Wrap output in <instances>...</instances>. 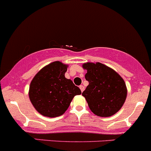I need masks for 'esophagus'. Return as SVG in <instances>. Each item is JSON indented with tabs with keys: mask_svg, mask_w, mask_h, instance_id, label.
Returning <instances> with one entry per match:
<instances>
[{
	"mask_svg": "<svg viewBox=\"0 0 151 151\" xmlns=\"http://www.w3.org/2000/svg\"><path fill=\"white\" fill-rule=\"evenodd\" d=\"M80 90H81V91L83 92V91H84V88H84V86L83 85H80Z\"/></svg>",
	"mask_w": 151,
	"mask_h": 151,
	"instance_id": "obj_1",
	"label": "esophagus"
}]
</instances>
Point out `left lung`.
Instances as JSON below:
<instances>
[{
    "label": "left lung",
    "mask_w": 151,
    "mask_h": 151,
    "mask_svg": "<svg viewBox=\"0 0 151 151\" xmlns=\"http://www.w3.org/2000/svg\"><path fill=\"white\" fill-rule=\"evenodd\" d=\"M86 80L88 82L82 93L91 112L101 117L112 116L122 107L127 98L126 84L118 73L101 63H87Z\"/></svg>",
    "instance_id": "8db88e82"
}]
</instances>
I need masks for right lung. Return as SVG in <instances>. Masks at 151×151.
I'll list each match as a JSON object with an SVG mask.
<instances>
[{"label": "right lung", "instance_id": "right-lung-1", "mask_svg": "<svg viewBox=\"0 0 151 151\" xmlns=\"http://www.w3.org/2000/svg\"><path fill=\"white\" fill-rule=\"evenodd\" d=\"M68 65L53 62L36 74L29 86V97L35 109L44 116L63 115L73 98L81 91L71 80L65 77Z\"/></svg>", "mask_w": 151, "mask_h": 151}]
</instances>
